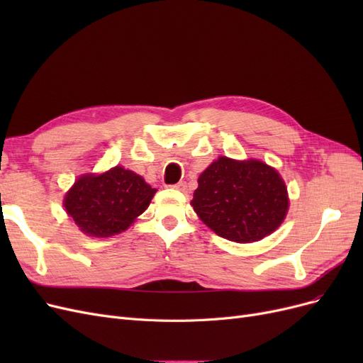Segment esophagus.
<instances>
[{
    "label": "esophagus",
    "instance_id": "obj_1",
    "mask_svg": "<svg viewBox=\"0 0 363 363\" xmlns=\"http://www.w3.org/2000/svg\"><path fill=\"white\" fill-rule=\"evenodd\" d=\"M174 188L182 191V192H186V191H188V184H186V182H180L177 184H174Z\"/></svg>",
    "mask_w": 363,
    "mask_h": 363
}]
</instances>
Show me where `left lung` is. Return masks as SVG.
<instances>
[{
	"instance_id": "left-lung-1",
	"label": "left lung",
	"mask_w": 363,
	"mask_h": 363,
	"mask_svg": "<svg viewBox=\"0 0 363 363\" xmlns=\"http://www.w3.org/2000/svg\"><path fill=\"white\" fill-rule=\"evenodd\" d=\"M191 204L218 236L247 244L272 233L289 201L279 172L267 163L219 157L200 175Z\"/></svg>"
}]
</instances>
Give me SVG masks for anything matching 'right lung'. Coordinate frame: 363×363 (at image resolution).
Masks as SVG:
<instances>
[{
  "label": "right lung",
  "instance_id": "obj_1",
  "mask_svg": "<svg viewBox=\"0 0 363 363\" xmlns=\"http://www.w3.org/2000/svg\"><path fill=\"white\" fill-rule=\"evenodd\" d=\"M155 194L140 175L115 167L101 175H83L63 204L83 233L107 238L124 232L147 211Z\"/></svg>",
  "mask_w": 363,
  "mask_h": 363
}]
</instances>
